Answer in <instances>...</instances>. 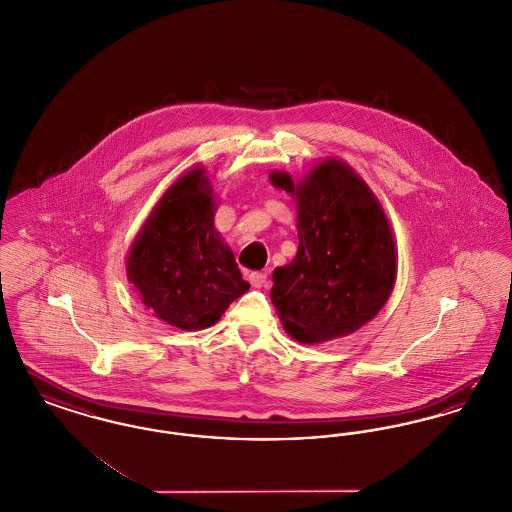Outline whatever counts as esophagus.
<instances>
[{
  "label": "esophagus",
  "instance_id": "1",
  "mask_svg": "<svg viewBox=\"0 0 512 512\" xmlns=\"http://www.w3.org/2000/svg\"><path fill=\"white\" fill-rule=\"evenodd\" d=\"M249 282L253 288H265L268 284L267 274L265 272H251Z\"/></svg>",
  "mask_w": 512,
  "mask_h": 512
}]
</instances>
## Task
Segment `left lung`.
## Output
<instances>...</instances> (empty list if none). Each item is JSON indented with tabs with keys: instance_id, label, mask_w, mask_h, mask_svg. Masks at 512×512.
<instances>
[{
	"instance_id": "1",
	"label": "left lung",
	"mask_w": 512,
	"mask_h": 512,
	"mask_svg": "<svg viewBox=\"0 0 512 512\" xmlns=\"http://www.w3.org/2000/svg\"><path fill=\"white\" fill-rule=\"evenodd\" d=\"M297 201V255L272 274L270 299L293 340H334L359 330L384 307L397 257L390 224L365 182L328 159L293 184L272 172Z\"/></svg>"
}]
</instances>
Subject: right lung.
<instances>
[{
  "label": "right lung",
  "instance_id": "add662e5",
  "mask_svg": "<svg viewBox=\"0 0 512 512\" xmlns=\"http://www.w3.org/2000/svg\"><path fill=\"white\" fill-rule=\"evenodd\" d=\"M213 217L207 176L201 169L184 174L155 205L126 261L147 309L180 330L215 324L249 290Z\"/></svg>",
  "mask_w": 512,
  "mask_h": 512
}]
</instances>
